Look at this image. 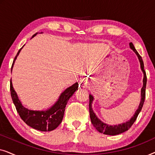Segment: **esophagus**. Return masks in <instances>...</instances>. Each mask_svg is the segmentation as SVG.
<instances>
[{
    "label": "esophagus",
    "mask_w": 155,
    "mask_h": 155,
    "mask_svg": "<svg viewBox=\"0 0 155 155\" xmlns=\"http://www.w3.org/2000/svg\"><path fill=\"white\" fill-rule=\"evenodd\" d=\"M81 83H82L83 84H87V80L86 79H82V80H81Z\"/></svg>",
    "instance_id": "esophagus-1"
}]
</instances>
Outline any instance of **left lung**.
I'll list each match as a JSON object with an SVG mask.
<instances>
[{"instance_id":"8db88e82","label":"left lung","mask_w":155,"mask_h":155,"mask_svg":"<svg viewBox=\"0 0 155 155\" xmlns=\"http://www.w3.org/2000/svg\"><path fill=\"white\" fill-rule=\"evenodd\" d=\"M130 46L132 49L134 51V52L137 54V57H138L140 63V67L142 71H143L144 73V79H143V87L141 90V101L140 104L139 105L138 109L137 110L136 112H135V115L133 116L132 118H130V120L127 121L124 124H119V125H116V126H109V125H107L106 124H104L103 122H101L100 120L98 119V118L97 117L96 115H95L94 112L92 111V103L93 101V97L92 95L90 94L89 96V98H90V103H89V109H90V116L91 122L93 126H94V128L99 132L101 133H104L105 135H116L120 134V133L125 132V131L128 130L129 128L132 126V125L134 124V122L136 120V118L138 116V114L140 111L142 110V108L143 107L144 102H145V89H146V84H147V75H146L145 71L144 70V63L143 59H142V57L140 55L138 54V52L137 51L136 49H135L134 46L132 44V42L130 43Z\"/></svg>"}]
</instances>
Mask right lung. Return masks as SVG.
<instances>
[{
    "instance_id": "add662e5",
    "label": "right lung",
    "mask_w": 155,
    "mask_h": 155,
    "mask_svg": "<svg viewBox=\"0 0 155 155\" xmlns=\"http://www.w3.org/2000/svg\"><path fill=\"white\" fill-rule=\"evenodd\" d=\"M37 34V33L35 34L32 37H35ZM22 48V47L18 51V54L15 57L11 68H12L15 61ZM10 95H11L12 101L15 106L17 111L25 124L36 130L40 131H51L56 129L61 124L63 115H64L65 106L69 99L73 96L75 91L78 90V82H76L73 85L67 88L61 94L58 101L51 109L45 111H31L25 108L18 99V95L12 87L11 80H10Z\"/></svg>"
}]
</instances>
